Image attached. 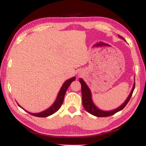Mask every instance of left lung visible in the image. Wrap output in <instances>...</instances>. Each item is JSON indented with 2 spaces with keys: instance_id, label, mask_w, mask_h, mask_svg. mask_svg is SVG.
<instances>
[{
  "instance_id": "left-lung-1",
  "label": "left lung",
  "mask_w": 146,
  "mask_h": 146,
  "mask_svg": "<svg viewBox=\"0 0 146 146\" xmlns=\"http://www.w3.org/2000/svg\"><path fill=\"white\" fill-rule=\"evenodd\" d=\"M118 36L121 38L123 40H124L122 36H120L118 35ZM79 81L81 84V90H82V104L85 110L89 112L90 114L95 115L96 117H109V116L113 115L115 114L116 113L119 111L123 110V108H125V106L127 105V104L129 102L131 97L133 91L135 90V83L133 85V87L131 91V93L129 94V97H127L126 100L125 101V102L123 104L120 106L119 108L116 109L115 110L113 111H105L100 110L99 109H98L96 106L94 104L92 99H91V94L90 89L88 87V86L86 85V84L84 82V80L82 78H79Z\"/></svg>"
}]
</instances>
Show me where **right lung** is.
I'll use <instances>...</instances> for the list:
<instances>
[{
	"instance_id": "add662e5",
	"label": "right lung",
	"mask_w": 146,
	"mask_h": 146,
	"mask_svg": "<svg viewBox=\"0 0 146 146\" xmlns=\"http://www.w3.org/2000/svg\"><path fill=\"white\" fill-rule=\"evenodd\" d=\"M75 80V77H73L70 79H69L68 80H66V82L64 83V84L62 86L60 91H59L58 97L56 98L55 102H54L53 104L49 109H48V110L46 111H44L43 112H41L39 113H31L29 112L28 113L30 115L35 116V117H48L49 115L53 114V113H55L56 111H57L61 107L62 104L64 95H65L66 91H67L69 86H70V85L71 84V83ZM20 107H21V106H20Z\"/></svg>"
}]
</instances>
